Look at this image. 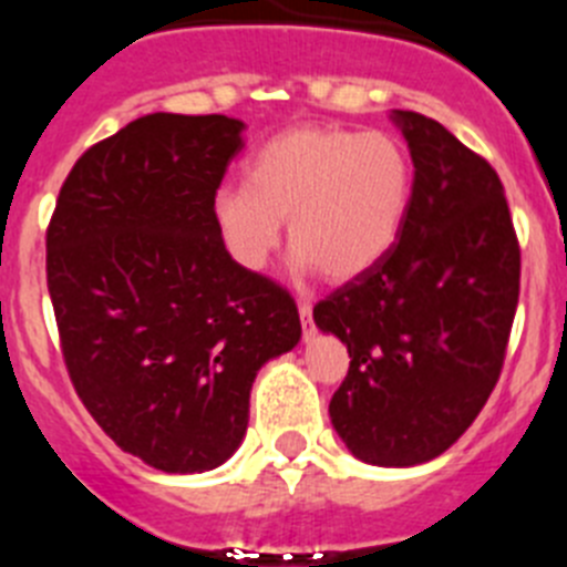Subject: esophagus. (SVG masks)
<instances>
[{"label": "esophagus", "instance_id": "34e87169", "mask_svg": "<svg viewBox=\"0 0 567 567\" xmlns=\"http://www.w3.org/2000/svg\"><path fill=\"white\" fill-rule=\"evenodd\" d=\"M298 312H300V323H303V338H312L315 327H312V303L309 300H300L298 303Z\"/></svg>", "mask_w": 567, "mask_h": 567}]
</instances>
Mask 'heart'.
<instances>
[{"mask_svg": "<svg viewBox=\"0 0 567 567\" xmlns=\"http://www.w3.org/2000/svg\"><path fill=\"white\" fill-rule=\"evenodd\" d=\"M412 195V167L385 133L292 127L249 155L244 184L213 195V221L229 258L267 267L287 221L298 272L352 280L398 240Z\"/></svg>", "mask_w": 567, "mask_h": 567, "instance_id": "heart-1", "label": "heart"}]
</instances>
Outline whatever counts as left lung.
Segmentation results:
<instances>
[{
    "instance_id": "1",
    "label": "left lung",
    "mask_w": 567,
    "mask_h": 567,
    "mask_svg": "<svg viewBox=\"0 0 567 567\" xmlns=\"http://www.w3.org/2000/svg\"><path fill=\"white\" fill-rule=\"evenodd\" d=\"M414 164L392 249L315 307L349 349L334 432L383 468L452 449L497 385L519 298V244L499 175L434 118L392 110Z\"/></svg>"
}]
</instances>
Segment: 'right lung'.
<instances>
[{"label":"right lung","mask_w":567,"mask_h":567,"mask_svg":"<svg viewBox=\"0 0 567 567\" xmlns=\"http://www.w3.org/2000/svg\"><path fill=\"white\" fill-rule=\"evenodd\" d=\"M244 127L227 115L135 118L73 164L48 227L70 380L122 452L167 474L238 452L255 374L300 340L287 289L240 269L213 221Z\"/></svg>","instance_id":"right-lung-1"}]
</instances>
